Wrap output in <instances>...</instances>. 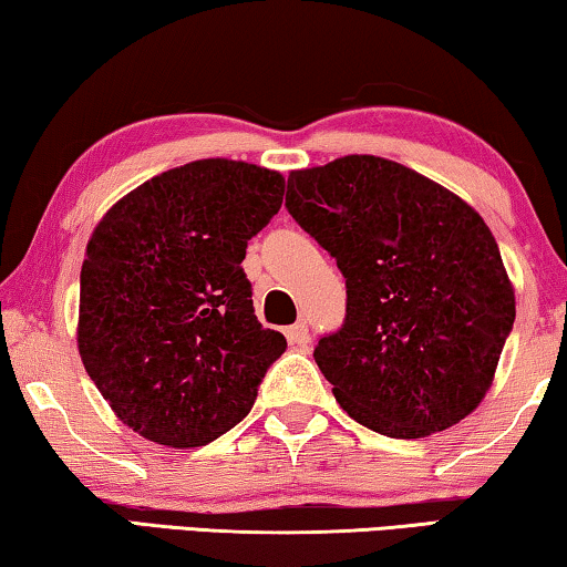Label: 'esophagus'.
Instances as JSON below:
<instances>
[{
	"instance_id": "34e87169",
	"label": "esophagus",
	"mask_w": 567,
	"mask_h": 567,
	"mask_svg": "<svg viewBox=\"0 0 567 567\" xmlns=\"http://www.w3.org/2000/svg\"><path fill=\"white\" fill-rule=\"evenodd\" d=\"M286 340H289V344L291 348H297V350H301V348H307V344L311 342V334H309V327L303 324V322H297V324H291L289 330H286Z\"/></svg>"
}]
</instances>
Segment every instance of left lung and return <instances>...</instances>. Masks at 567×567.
<instances>
[{"label": "left lung", "mask_w": 567, "mask_h": 567, "mask_svg": "<svg viewBox=\"0 0 567 567\" xmlns=\"http://www.w3.org/2000/svg\"><path fill=\"white\" fill-rule=\"evenodd\" d=\"M286 209L344 276V322L315 348L338 404L399 440L465 420L494 383L516 317L478 212L379 155L291 171Z\"/></svg>", "instance_id": "left-lung-1"}]
</instances>
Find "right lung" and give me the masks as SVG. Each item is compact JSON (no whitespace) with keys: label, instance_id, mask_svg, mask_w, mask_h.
<instances>
[{"label":"right lung","instance_id":"1","mask_svg":"<svg viewBox=\"0 0 567 567\" xmlns=\"http://www.w3.org/2000/svg\"><path fill=\"white\" fill-rule=\"evenodd\" d=\"M284 176L204 158L137 186L86 245L79 355L141 437L202 447L243 422L286 338L252 309L243 260L281 209Z\"/></svg>","mask_w":567,"mask_h":567}]
</instances>
